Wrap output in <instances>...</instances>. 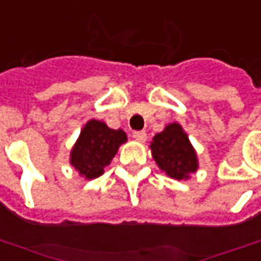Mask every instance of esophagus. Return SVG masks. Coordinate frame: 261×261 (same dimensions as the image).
<instances>
[{"label":"esophagus","mask_w":261,"mask_h":261,"mask_svg":"<svg viewBox=\"0 0 261 261\" xmlns=\"http://www.w3.org/2000/svg\"><path fill=\"white\" fill-rule=\"evenodd\" d=\"M133 137L136 138L137 141H140V143H144L145 140H147V134H145V131H134Z\"/></svg>","instance_id":"esophagus-1"}]
</instances>
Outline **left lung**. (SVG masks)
<instances>
[{
	"mask_svg": "<svg viewBox=\"0 0 261 261\" xmlns=\"http://www.w3.org/2000/svg\"><path fill=\"white\" fill-rule=\"evenodd\" d=\"M150 147L159 167L171 178H189V174L197 170L196 151L180 124H170L155 134Z\"/></svg>",
	"mask_w": 261,
	"mask_h": 261,
	"instance_id": "obj_1",
	"label": "left lung"
}]
</instances>
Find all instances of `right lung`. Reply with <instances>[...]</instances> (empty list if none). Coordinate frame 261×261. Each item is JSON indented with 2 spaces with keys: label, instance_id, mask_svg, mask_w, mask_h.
<instances>
[{
  "label": "right lung",
  "instance_id": "add662e5",
  "mask_svg": "<svg viewBox=\"0 0 261 261\" xmlns=\"http://www.w3.org/2000/svg\"><path fill=\"white\" fill-rule=\"evenodd\" d=\"M125 141L127 136L123 130H113L102 121L90 120L71 151V164L88 180L97 178Z\"/></svg>",
  "mask_w": 261,
  "mask_h": 261
}]
</instances>
